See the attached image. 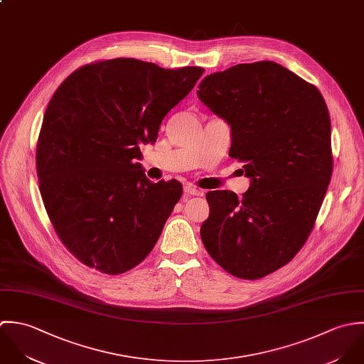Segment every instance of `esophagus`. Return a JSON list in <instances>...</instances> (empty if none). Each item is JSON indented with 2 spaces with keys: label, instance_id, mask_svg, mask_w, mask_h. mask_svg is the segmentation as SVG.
<instances>
[{
  "label": "esophagus",
  "instance_id": "34e87169",
  "mask_svg": "<svg viewBox=\"0 0 364 364\" xmlns=\"http://www.w3.org/2000/svg\"><path fill=\"white\" fill-rule=\"evenodd\" d=\"M184 193H186L187 196H200V194H201V190L197 188V187L193 186V184H187V186H184Z\"/></svg>",
  "mask_w": 364,
  "mask_h": 364
}]
</instances>
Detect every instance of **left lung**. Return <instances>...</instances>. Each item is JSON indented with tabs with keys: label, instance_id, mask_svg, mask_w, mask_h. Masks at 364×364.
Returning <instances> with one entry per match:
<instances>
[{
	"label": "left lung",
	"instance_id": "1",
	"mask_svg": "<svg viewBox=\"0 0 364 364\" xmlns=\"http://www.w3.org/2000/svg\"><path fill=\"white\" fill-rule=\"evenodd\" d=\"M197 95L230 127L229 156L245 163L249 190L207 193L201 239L222 269L262 279L311 233L332 176L331 118L319 90L270 60L207 75Z\"/></svg>",
	"mask_w": 364,
	"mask_h": 364
}]
</instances>
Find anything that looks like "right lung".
Returning <instances> with one entry per match:
<instances>
[{
	"mask_svg": "<svg viewBox=\"0 0 364 364\" xmlns=\"http://www.w3.org/2000/svg\"><path fill=\"white\" fill-rule=\"evenodd\" d=\"M136 59L87 65L56 90L36 147L41 196L65 246L85 266L121 274L151 252L178 203L177 180L151 183L141 144L203 75Z\"/></svg>",
	"mask_w": 364,
	"mask_h": 364,
	"instance_id": "1",
	"label": "right lung"
}]
</instances>
